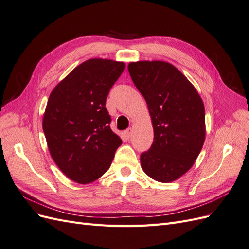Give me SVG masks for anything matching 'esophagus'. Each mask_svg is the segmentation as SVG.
<instances>
[{
    "instance_id": "34e87169",
    "label": "esophagus",
    "mask_w": 249,
    "mask_h": 249,
    "mask_svg": "<svg viewBox=\"0 0 249 249\" xmlns=\"http://www.w3.org/2000/svg\"><path fill=\"white\" fill-rule=\"evenodd\" d=\"M124 135L126 138H130L131 135H132V129H127L125 132H124Z\"/></svg>"
}]
</instances>
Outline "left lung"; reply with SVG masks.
<instances>
[{"label":"left lung","instance_id":"1","mask_svg":"<svg viewBox=\"0 0 249 249\" xmlns=\"http://www.w3.org/2000/svg\"><path fill=\"white\" fill-rule=\"evenodd\" d=\"M127 70L146 101L154 127L153 144L140 156L141 167L158 182H172L192 167L205 142L202 100L168 62H131Z\"/></svg>","mask_w":249,"mask_h":249}]
</instances>
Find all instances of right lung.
<instances>
[{
    "label": "right lung",
    "instance_id": "1",
    "mask_svg": "<svg viewBox=\"0 0 249 249\" xmlns=\"http://www.w3.org/2000/svg\"><path fill=\"white\" fill-rule=\"evenodd\" d=\"M124 69V62L89 59L50 94L42 129L53 160L73 182L101 178L123 143L110 127L106 100Z\"/></svg>",
    "mask_w": 249,
    "mask_h": 249
}]
</instances>
